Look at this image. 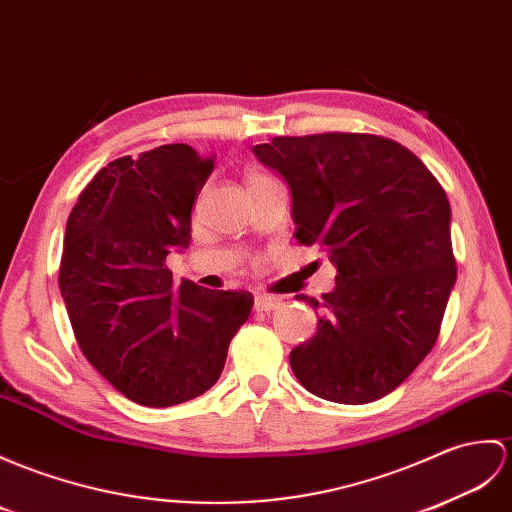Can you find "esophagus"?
I'll list each match as a JSON object with an SVG mask.
<instances>
[{"instance_id":"esophagus-1","label":"esophagus","mask_w":512,"mask_h":512,"mask_svg":"<svg viewBox=\"0 0 512 512\" xmlns=\"http://www.w3.org/2000/svg\"><path fill=\"white\" fill-rule=\"evenodd\" d=\"M283 301L277 299V296H268V294H259L255 299V310L257 312H272L277 310V307H281Z\"/></svg>"}]
</instances>
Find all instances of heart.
<instances>
[{
    "mask_svg": "<svg viewBox=\"0 0 512 512\" xmlns=\"http://www.w3.org/2000/svg\"><path fill=\"white\" fill-rule=\"evenodd\" d=\"M264 178H268V176H261V174H251V176H248V185L255 183V181H264Z\"/></svg>",
    "mask_w": 512,
    "mask_h": 512,
    "instance_id": "obj_1",
    "label": "heart"
}]
</instances>
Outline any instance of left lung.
I'll return each instance as SVG.
<instances>
[{"mask_svg":"<svg viewBox=\"0 0 512 512\" xmlns=\"http://www.w3.org/2000/svg\"><path fill=\"white\" fill-rule=\"evenodd\" d=\"M255 157L290 187L296 240L336 266L316 336L290 366L312 395L368 403L395 390L427 353L456 283L451 209L434 174L386 137H275Z\"/></svg>","mask_w":512,"mask_h":512,"instance_id":"1","label":"left lung"}]
</instances>
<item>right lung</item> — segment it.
<instances>
[{
  "instance_id": "right-lung-1",
  "label": "right lung",
  "mask_w": 512,
  "mask_h": 512,
  "mask_svg": "<svg viewBox=\"0 0 512 512\" xmlns=\"http://www.w3.org/2000/svg\"><path fill=\"white\" fill-rule=\"evenodd\" d=\"M213 170L187 144L111 161L71 209L58 285L85 358L124 397L168 408L220 379L251 292L172 281L192 240V207Z\"/></svg>"
}]
</instances>
